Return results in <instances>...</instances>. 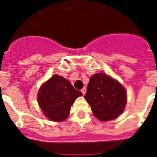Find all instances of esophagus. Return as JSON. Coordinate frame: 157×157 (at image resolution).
I'll use <instances>...</instances> for the list:
<instances>
[{
  "instance_id": "34e87169",
  "label": "esophagus",
  "mask_w": 157,
  "mask_h": 157,
  "mask_svg": "<svg viewBox=\"0 0 157 157\" xmlns=\"http://www.w3.org/2000/svg\"><path fill=\"white\" fill-rule=\"evenodd\" d=\"M81 93H82L83 95H85V93H86V89H85V88H83L82 90H81Z\"/></svg>"
}]
</instances>
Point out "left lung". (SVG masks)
<instances>
[{"label":"left lung","mask_w":157,"mask_h":157,"mask_svg":"<svg viewBox=\"0 0 157 157\" xmlns=\"http://www.w3.org/2000/svg\"><path fill=\"white\" fill-rule=\"evenodd\" d=\"M85 98L98 119L109 121L123 113L127 94L120 83L107 75L98 73L90 78Z\"/></svg>","instance_id":"1"}]
</instances>
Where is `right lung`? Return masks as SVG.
Segmentation results:
<instances>
[{
  "label": "right lung",
  "mask_w": 157,
  "mask_h": 157,
  "mask_svg": "<svg viewBox=\"0 0 157 157\" xmlns=\"http://www.w3.org/2000/svg\"><path fill=\"white\" fill-rule=\"evenodd\" d=\"M81 95V92L75 90L65 78L55 75L41 86L38 101L47 118L62 122L67 118L75 100Z\"/></svg>",
  "instance_id": "1"
}]
</instances>
